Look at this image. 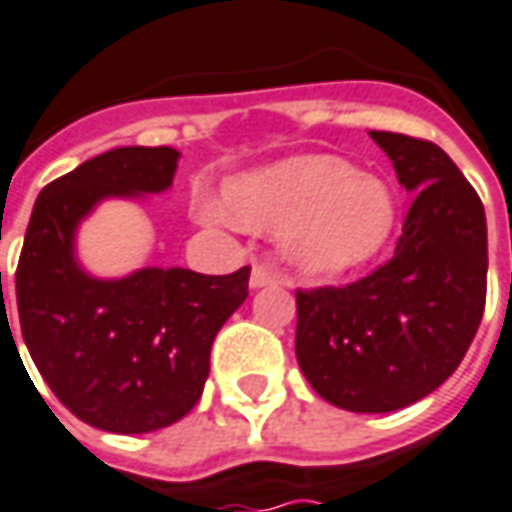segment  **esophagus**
Masks as SVG:
<instances>
[{
	"label": "esophagus",
	"mask_w": 512,
	"mask_h": 512,
	"mask_svg": "<svg viewBox=\"0 0 512 512\" xmlns=\"http://www.w3.org/2000/svg\"><path fill=\"white\" fill-rule=\"evenodd\" d=\"M249 282H252V288H263V285H277V282H280V274H277L274 268H268V266H255V268H252V277H249Z\"/></svg>",
	"instance_id": "obj_1"
}]
</instances>
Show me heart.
Wrapping results in <instances>:
<instances>
[{"instance_id": "b5f03b06", "label": "heart", "mask_w": 512, "mask_h": 512, "mask_svg": "<svg viewBox=\"0 0 512 512\" xmlns=\"http://www.w3.org/2000/svg\"><path fill=\"white\" fill-rule=\"evenodd\" d=\"M232 221L249 230H282L288 263L310 277H341L366 266L391 238L396 199L388 182L335 155H299L246 171L224 185ZM207 224L230 219L224 207L199 199Z\"/></svg>"}]
</instances>
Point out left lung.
I'll use <instances>...</instances> for the list:
<instances>
[{
  "mask_svg": "<svg viewBox=\"0 0 512 512\" xmlns=\"http://www.w3.org/2000/svg\"><path fill=\"white\" fill-rule=\"evenodd\" d=\"M413 194L393 257L343 288L296 291V360L313 391L352 413L424 399L466 357L485 310L488 227L441 146L371 130Z\"/></svg>",
  "mask_w": 512,
  "mask_h": 512,
  "instance_id": "obj_1",
  "label": "left lung"
}]
</instances>
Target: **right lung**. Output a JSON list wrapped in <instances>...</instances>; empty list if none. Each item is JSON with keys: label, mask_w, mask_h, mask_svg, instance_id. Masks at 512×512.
Masks as SVG:
<instances>
[{"label": "right lung", "mask_w": 512, "mask_h": 512, "mask_svg": "<svg viewBox=\"0 0 512 512\" xmlns=\"http://www.w3.org/2000/svg\"><path fill=\"white\" fill-rule=\"evenodd\" d=\"M177 160L171 146L110 149L49 182L32 207L16 268L21 335L52 393L96 430L141 435L180 421L202 396L216 332L249 296V266L96 280L77 263L80 221L107 196L166 191Z\"/></svg>", "instance_id": "1"}]
</instances>
